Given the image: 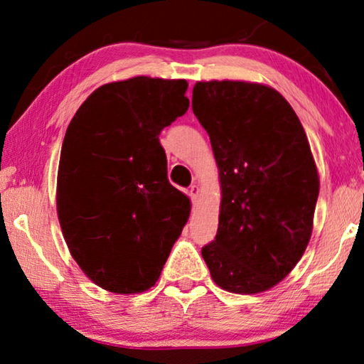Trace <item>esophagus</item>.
<instances>
[{
	"mask_svg": "<svg viewBox=\"0 0 364 364\" xmlns=\"http://www.w3.org/2000/svg\"><path fill=\"white\" fill-rule=\"evenodd\" d=\"M198 193H200V188H198L197 186H192V187H191V191H188V197H191V200H192L193 205H196Z\"/></svg>",
	"mask_w": 364,
	"mask_h": 364,
	"instance_id": "esophagus-1",
	"label": "esophagus"
}]
</instances>
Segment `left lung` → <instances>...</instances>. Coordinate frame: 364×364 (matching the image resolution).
Returning <instances> with one entry per match:
<instances>
[{"instance_id":"obj_1","label":"left lung","mask_w":364,"mask_h":364,"mask_svg":"<svg viewBox=\"0 0 364 364\" xmlns=\"http://www.w3.org/2000/svg\"><path fill=\"white\" fill-rule=\"evenodd\" d=\"M192 111L222 183L217 235L202 247L203 260L223 290L265 291L311 237L320 181L305 129L280 92L253 82H197Z\"/></svg>"}]
</instances>
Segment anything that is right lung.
Masks as SVG:
<instances>
[{
    "mask_svg": "<svg viewBox=\"0 0 364 364\" xmlns=\"http://www.w3.org/2000/svg\"><path fill=\"white\" fill-rule=\"evenodd\" d=\"M183 79L104 84L74 114L58 172V217L69 252L104 290L156 285L191 213L168 182L159 136L188 109Z\"/></svg>",
    "mask_w": 364,
    "mask_h": 364,
    "instance_id": "obj_1",
    "label": "right lung"
}]
</instances>
